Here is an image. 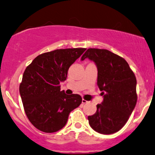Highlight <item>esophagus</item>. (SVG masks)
Returning a JSON list of instances; mask_svg holds the SVG:
<instances>
[{
  "label": "esophagus",
  "instance_id": "obj_1",
  "mask_svg": "<svg viewBox=\"0 0 155 155\" xmlns=\"http://www.w3.org/2000/svg\"><path fill=\"white\" fill-rule=\"evenodd\" d=\"M82 103L83 104H86V103H88V101H86V100H82Z\"/></svg>",
  "mask_w": 155,
  "mask_h": 155
}]
</instances>
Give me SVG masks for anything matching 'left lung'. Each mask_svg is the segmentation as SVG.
<instances>
[{
    "instance_id": "1",
    "label": "left lung",
    "mask_w": 155,
    "mask_h": 155,
    "mask_svg": "<svg viewBox=\"0 0 155 155\" xmlns=\"http://www.w3.org/2000/svg\"><path fill=\"white\" fill-rule=\"evenodd\" d=\"M94 62L97 85L103 101L88 117L94 130L105 135L115 133L126 124L137 102L136 78L124 58L104 49L89 48L81 57Z\"/></svg>"
}]
</instances>
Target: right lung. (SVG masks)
<instances>
[{"label": "right lung", "instance_id": "1", "mask_svg": "<svg viewBox=\"0 0 155 155\" xmlns=\"http://www.w3.org/2000/svg\"><path fill=\"white\" fill-rule=\"evenodd\" d=\"M86 48L55 50L38 55L26 67L20 86L28 119L38 130L55 133L65 126L71 111L82 102L79 94H66L60 83Z\"/></svg>", "mask_w": 155, "mask_h": 155}]
</instances>
